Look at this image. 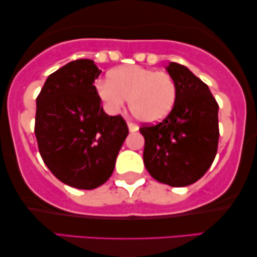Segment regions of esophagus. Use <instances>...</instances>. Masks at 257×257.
I'll return each instance as SVG.
<instances>
[{
  "instance_id": "obj_1",
  "label": "esophagus",
  "mask_w": 257,
  "mask_h": 257,
  "mask_svg": "<svg viewBox=\"0 0 257 257\" xmlns=\"http://www.w3.org/2000/svg\"><path fill=\"white\" fill-rule=\"evenodd\" d=\"M127 126H128L130 132H136V131H138V126H137L136 124H133V122H131V121H127Z\"/></svg>"
}]
</instances>
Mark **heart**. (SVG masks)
I'll return each instance as SVG.
<instances>
[{"label": "heart", "instance_id": "b5f03b06", "mask_svg": "<svg viewBox=\"0 0 257 257\" xmlns=\"http://www.w3.org/2000/svg\"><path fill=\"white\" fill-rule=\"evenodd\" d=\"M98 94L111 112H118L128 98L130 110L139 120L159 121L173 108L177 86L170 73L127 65L110 72L97 84Z\"/></svg>", "mask_w": 257, "mask_h": 257}]
</instances>
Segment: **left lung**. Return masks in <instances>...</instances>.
Instances as JSON below:
<instances>
[{
    "instance_id": "left-lung-1",
    "label": "left lung",
    "mask_w": 257,
    "mask_h": 257,
    "mask_svg": "<svg viewBox=\"0 0 257 257\" xmlns=\"http://www.w3.org/2000/svg\"><path fill=\"white\" fill-rule=\"evenodd\" d=\"M167 72L177 86L172 111L158 124H143L144 164L157 181L184 187L212 166L219 144V105L208 85L186 66L171 62Z\"/></svg>"
}]
</instances>
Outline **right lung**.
<instances>
[{
    "instance_id": "1",
    "label": "right lung",
    "mask_w": 257,
    "mask_h": 257,
    "mask_svg": "<svg viewBox=\"0 0 257 257\" xmlns=\"http://www.w3.org/2000/svg\"><path fill=\"white\" fill-rule=\"evenodd\" d=\"M91 59H76L51 73L36 99L35 136L51 173L65 185L93 189L108 180L128 127L108 115L93 85Z\"/></svg>"
}]
</instances>
